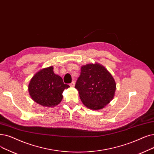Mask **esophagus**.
<instances>
[{"instance_id": "34e87169", "label": "esophagus", "mask_w": 154, "mask_h": 154, "mask_svg": "<svg viewBox=\"0 0 154 154\" xmlns=\"http://www.w3.org/2000/svg\"><path fill=\"white\" fill-rule=\"evenodd\" d=\"M75 82L74 81H73L70 84V87H74L75 86Z\"/></svg>"}]
</instances>
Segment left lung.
I'll return each mask as SVG.
<instances>
[{
    "label": "left lung",
    "instance_id": "1",
    "mask_svg": "<svg viewBox=\"0 0 154 154\" xmlns=\"http://www.w3.org/2000/svg\"><path fill=\"white\" fill-rule=\"evenodd\" d=\"M75 88L82 103L92 110L102 109L114 97L116 84L104 66L96 63L82 65Z\"/></svg>",
    "mask_w": 154,
    "mask_h": 154
}]
</instances>
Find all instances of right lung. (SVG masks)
<instances>
[{"mask_svg": "<svg viewBox=\"0 0 154 154\" xmlns=\"http://www.w3.org/2000/svg\"><path fill=\"white\" fill-rule=\"evenodd\" d=\"M69 85L53 72V66L36 73L29 82L28 91L33 101L44 107H55L62 101V93Z\"/></svg>", "mask_w": 154, "mask_h": 154, "instance_id": "right-lung-1", "label": "right lung"}]
</instances>
